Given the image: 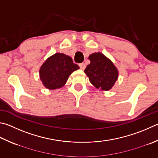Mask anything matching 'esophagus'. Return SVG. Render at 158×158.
<instances>
[{
    "label": "esophagus",
    "instance_id": "esophagus-1",
    "mask_svg": "<svg viewBox=\"0 0 158 158\" xmlns=\"http://www.w3.org/2000/svg\"><path fill=\"white\" fill-rule=\"evenodd\" d=\"M79 65V67H80V69L84 70L85 68V64H84V63H83V64H80Z\"/></svg>",
    "mask_w": 158,
    "mask_h": 158
}]
</instances>
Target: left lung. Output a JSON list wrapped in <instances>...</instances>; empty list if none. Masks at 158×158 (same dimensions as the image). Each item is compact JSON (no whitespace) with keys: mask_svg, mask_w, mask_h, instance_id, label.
<instances>
[{"mask_svg":"<svg viewBox=\"0 0 158 158\" xmlns=\"http://www.w3.org/2000/svg\"><path fill=\"white\" fill-rule=\"evenodd\" d=\"M90 64L84 73L94 87L102 91L110 90L118 79L119 72L110 59L101 52H94L88 56Z\"/></svg>","mask_w":158,"mask_h":158,"instance_id":"8db88e82","label":"left lung"}]
</instances>
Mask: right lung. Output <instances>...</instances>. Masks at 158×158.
I'll return each mask as SVG.
<instances>
[{"label": "right lung", "instance_id": "add662e5", "mask_svg": "<svg viewBox=\"0 0 158 158\" xmlns=\"http://www.w3.org/2000/svg\"><path fill=\"white\" fill-rule=\"evenodd\" d=\"M78 69L79 67L70 56L56 53L48 57L40 68V79L45 88L55 90L64 86L70 74Z\"/></svg>", "mask_w": 158, "mask_h": 158}]
</instances>
